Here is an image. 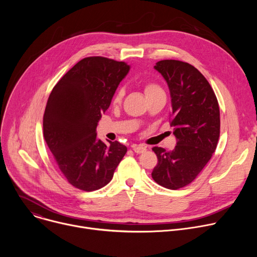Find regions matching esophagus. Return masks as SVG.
I'll use <instances>...</instances> for the list:
<instances>
[{"label":"esophagus","mask_w":257,"mask_h":257,"mask_svg":"<svg viewBox=\"0 0 257 257\" xmlns=\"http://www.w3.org/2000/svg\"><path fill=\"white\" fill-rule=\"evenodd\" d=\"M132 150L138 154H141L147 150V148L145 146H141V145H134V146H132Z\"/></svg>","instance_id":"esophagus-1"}]
</instances>
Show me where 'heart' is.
<instances>
[{"label": "heart", "mask_w": 257, "mask_h": 257, "mask_svg": "<svg viewBox=\"0 0 257 257\" xmlns=\"http://www.w3.org/2000/svg\"><path fill=\"white\" fill-rule=\"evenodd\" d=\"M160 90H163V89H161L156 83H153V82H148L144 85V91H145V94H146L147 98L152 96L153 93H155L157 91H160ZM123 96H124L123 90H121V89L117 90L114 94L113 100H112L113 104H119L121 102V99H123Z\"/></svg>", "instance_id": "heart-1"}]
</instances>
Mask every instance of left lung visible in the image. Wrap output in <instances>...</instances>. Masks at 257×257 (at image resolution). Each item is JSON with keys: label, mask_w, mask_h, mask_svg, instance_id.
I'll use <instances>...</instances> for the list:
<instances>
[{"label": "left lung", "mask_w": 257, "mask_h": 257, "mask_svg": "<svg viewBox=\"0 0 257 257\" xmlns=\"http://www.w3.org/2000/svg\"><path fill=\"white\" fill-rule=\"evenodd\" d=\"M154 69L167 81L170 121L177 145L173 151L154 147L158 164L152 178L169 190L193 182L210 160L220 138V108L206 78L192 64L160 60Z\"/></svg>", "instance_id": "8db88e82"}]
</instances>
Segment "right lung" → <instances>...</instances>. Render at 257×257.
<instances>
[{
  "instance_id": "1",
  "label": "right lung",
  "mask_w": 257,
  "mask_h": 257,
  "mask_svg": "<svg viewBox=\"0 0 257 257\" xmlns=\"http://www.w3.org/2000/svg\"><path fill=\"white\" fill-rule=\"evenodd\" d=\"M130 70L123 61L101 56L76 63L54 86L44 114V138L63 176L85 192L110 182L127 152L118 142L105 144L96 128Z\"/></svg>"
}]
</instances>
